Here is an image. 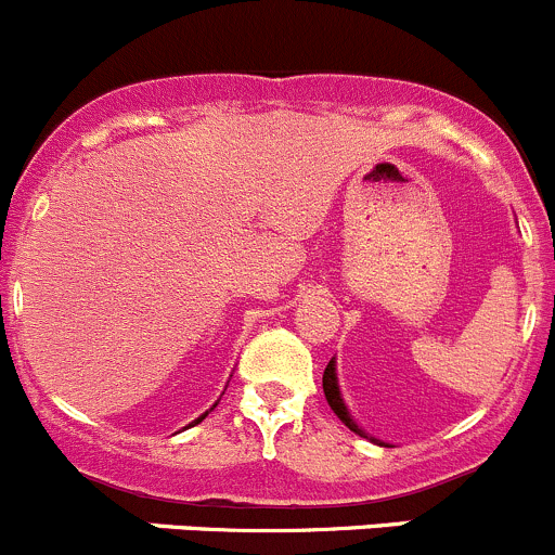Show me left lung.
Here are the masks:
<instances>
[{
  "mask_svg": "<svg viewBox=\"0 0 555 555\" xmlns=\"http://www.w3.org/2000/svg\"><path fill=\"white\" fill-rule=\"evenodd\" d=\"M322 389H324V397H327V405L333 408V411H335V416H338L340 422H344L346 427L351 429V433H357V435H362V438H367V435L362 433L360 427H357V424H354V418L349 416V411H346L344 400H340V391H338V378H335V362H333V360H330V362H327V367H324V376H322Z\"/></svg>",
  "mask_w": 555,
  "mask_h": 555,
  "instance_id": "1",
  "label": "left lung"
}]
</instances>
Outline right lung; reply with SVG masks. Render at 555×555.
<instances>
[{"label":"right lung","mask_w":555,"mask_h":555,"mask_svg":"<svg viewBox=\"0 0 555 555\" xmlns=\"http://www.w3.org/2000/svg\"><path fill=\"white\" fill-rule=\"evenodd\" d=\"M204 418H206V413H204V416H201V418H195V422H193V424H198V422H204Z\"/></svg>","instance_id":"1"}]
</instances>
